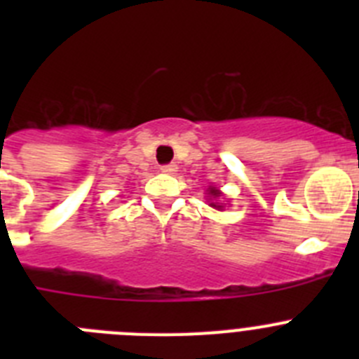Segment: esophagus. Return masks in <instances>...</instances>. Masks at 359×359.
<instances>
[{"label":"esophagus","instance_id":"esophagus-1","mask_svg":"<svg viewBox=\"0 0 359 359\" xmlns=\"http://www.w3.org/2000/svg\"><path fill=\"white\" fill-rule=\"evenodd\" d=\"M176 170H177V165H174V163L163 165V167H161V172H165V174H176Z\"/></svg>","mask_w":359,"mask_h":359}]
</instances>
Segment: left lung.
I'll return each mask as SVG.
<instances>
[{
	"mask_svg": "<svg viewBox=\"0 0 359 359\" xmlns=\"http://www.w3.org/2000/svg\"><path fill=\"white\" fill-rule=\"evenodd\" d=\"M219 198H223V192L219 189H215V187H208V199H210V207L217 208V210H221L223 208V205L221 203H217Z\"/></svg>",
	"mask_w": 359,
	"mask_h": 359,
	"instance_id": "left-lung-1",
	"label": "left lung"
}]
</instances>
